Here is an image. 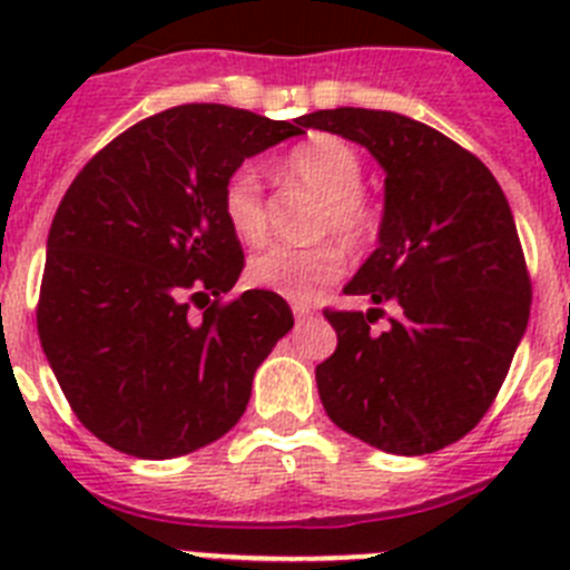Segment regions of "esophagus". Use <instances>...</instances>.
I'll return each mask as SVG.
<instances>
[{"label":"esophagus","mask_w":570,"mask_h":570,"mask_svg":"<svg viewBox=\"0 0 570 570\" xmlns=\"http://www.w3.org/2000/svg\"><path fill=\"white\" fill-rule=\"evenodd\" d=\"M294 316L296 322H305L308 316H314V311H311V305H305V302H294Z\"/></svg>","instance_id":"34e87169"}]
</instances>
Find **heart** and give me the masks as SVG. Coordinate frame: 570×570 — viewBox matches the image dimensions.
<instances>
[{"instance_id":"1","label":"heart","mask_w":570,"mask_h":570,"mask_svg":"<svg viewBox=\"0 0 570 570\" xmlns=\"http://www.w3.org/2000/svg\"><path fill=\"white\" fill-rule=\"evenodd\" d=\"M282 168L322 199L316 236H340L351 248H367L380 234V208L360 190L362 159L340 136H314L285 154ZM219 208L234 236L245 245H259L268 236V208L259 170L239 165L225 176ZM347 256L340 242L325 239L311 248H268L248 262V279L256 288L274 291L294 302H311L325 285L345 274Z\"/></svg>"}]
</instances>
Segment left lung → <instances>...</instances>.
Returning <instances> with one entry per match:
<instances>
[{
  "label": "left lung",
  "mask_w": 570,
  "mask_h": 570,
  "mask_svg": "<svg viewBox=\"0 0 570 570\" xmlns=\"http://www.w3.org/2000/svg\"><path fill=\"white\" fill-rule=\"evenodd\" d=\"M305 128L345 136L385 170L380 245L345 285L376 308H325L336 351L316 365L320 400L367 445L434 454L485 416L525 334L531 279L508 199L471 150L402 114L316 110ZM385 301L397 316L376 335Z\"/></svg>",
  "instance_id": "1"
}]
</instances>
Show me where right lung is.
Listing matches in <instances>:
<instances>
[{
  "instance_id": "right-lung-1",
  "label": "right lung",
  "mask_w": 570,
  "mask_h": 570,
  "mask_svg": "<svg viewBox=\"0 0 570 570\" xmlns=\"http://www.w3.org/2000/svg\"><path fill=\"white\" fill-rule=\"evenodd\" d=\"M302 128L305 116L176 105L105 145L62 196L39 340L73 414L116 451L183 456L245 414L256 367L294 314L274 291L223 302L245 256L219 190L248 156Z\"/></svg>"
}]
</instances>
